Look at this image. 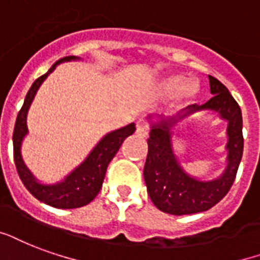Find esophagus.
<instances>
[{
  "label": "esophagus",
  "instance_id": "obj_1",
  "mask_svg": "<svg viewBox=\"0 0 260 260\" xmlns=\"http://www.w3.org/2000/svg\"><path fill=\"white\" fill-rule=\"evenodd\" d=\"M136 133H137V136H140V137H146L148 136V128L145 126H142V124H138Z\"/></svg>",
  "mask_w": 260,
  "mask_h": 260
}]
</instances>
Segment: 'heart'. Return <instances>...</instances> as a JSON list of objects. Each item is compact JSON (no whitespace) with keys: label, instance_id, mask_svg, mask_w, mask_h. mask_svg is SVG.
<instances>
[{"label":"heart","instance_id":"b5f03b06","mask_svg":"<svg viewBox=\"0 0 260 260\" xmlns=\"http://www.w3.org/2000/svg\"><path fill=\"white\" fill-rule=\"evenodd\" d=\"M160 90L165 94H174L177 91H182L185 99H193L199 91V86L194 82H186L183 77L173 75L160 82Z\"/></svg>","mask_w":260,"mask_h":260}]
</instances>
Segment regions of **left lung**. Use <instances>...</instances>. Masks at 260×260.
<instances>
[{
    "instance_id": "1",
    "label": "left lung",
    "mask_w": 260,
    "mask_h": 260,
    "mask_svg": "<svg viewBox=\"0 0 260 260\" xmlns=\"http://www.w3.org/2000/svg\"><path fill=\"white\" fill-rule=\"evenodd\" d=\"M208 81L210 91L214 95L206 104L188 107L185 115L211 109L229 122V163L222 177L203 182L185 174L171 151V132L167 122L153 126L148 138V156L144 166V179L148 194L160 211L171 215L207 211L219 203L232 188L243 157L241 109L223 83L211 75H208Z\"/></svg>"
}]
</instances>
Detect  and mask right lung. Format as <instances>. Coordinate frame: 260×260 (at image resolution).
I'll use <instances>...</instances> for the list:
<instances>
[{
  "label": "right lung",
  "instance_id": "add662e5",
  "mask_svg": "<svg viewBox=\"0 0 260 260\" xmlns=\"http://www.w3.org/2000/svg\"><path fill=\"white\" fill-rule=\"evenodd\" d=\"M75 58H77L75 56H67V57L60 58L50 67L46 74H44L32 83L26 95L24 104L17 114L15 130H13V159H15L17 174L20 177L21 182L24 183L27 190L35 199L44 202L45 204L56 207V208H63V210L86 206L99 194L101 186H103V181L105 178L109 161L114 159L122 142L136 132V124L132 123L126 127L119 128V130L107 134L91 151L90 155L87 156V159L78 169L74 170L63 182L56 183V185H41L35 181L34 177L31 175V173L23 163L20 156L21 140L27 134V111L30 108L35 93L38 90L41 83L46 79L50 72L53 71L56 66L61 61H70V60H75Z\"/></svg>",
  "mask_w": 260,
  "mask_h": 260
}]
</instances>
